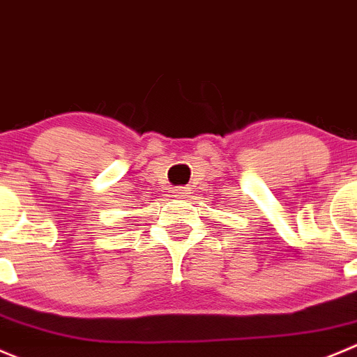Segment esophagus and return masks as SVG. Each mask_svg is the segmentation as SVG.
Returning a JSON list of instances; mask_svg holds the SVG:
<instances>
[{"instance_id":"esophagus-1","label":"esophagus","mask_w":357,"mask_h":357,"mask_svg":"<svg viewBox=\"0 0 357 357\" xmlns=\"http://www.w3.org/2000/svg\"><path fill=\"white\" fill-rule=\"evenodd\" d=\"M174 197H179V199H188V195L192 193V190L188 186H178V188L172 190Z\"/></svg>"}]
</instances>
